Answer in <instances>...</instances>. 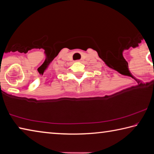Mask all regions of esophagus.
<instances>
[{
    "label": "esophagus",
    "instance_id": "obj_1",
    "mask_svg": "<svg viewBox=\"0 0 154 154\" xmlns=\"http://www.w3.org/2000/svg\"><path fill=\"white\" fill-rule=\"evenodd\" d=\"M78 62H82V61H83V59H80V60H77Z\"/></svg>",
    "mask_w": 154,
    "mask_h": 154
}]
</instances>
